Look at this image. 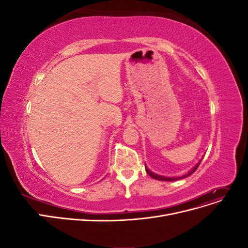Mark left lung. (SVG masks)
<instances>
[{
  "label": "left lung",
  "instance_id": "1",
  "mask_svg": "<svg viewBox=\"0 0 248 248\" xmlns=\"http://www.w3.org/2000/svg\"><path fill=\"white\" fill-rule=\"evenodd\" d=\"M202 161V160H201ZM201 161H199L196 166H194L188 172H187V174H185V175H183V176H181V177H164V176H159V175H157V174H155V172H153V171H151L150 170H148L147 169V167H146V164H145V169H146V171L148 172V175L149 176H151L153 179H156V180H159V181H176V180H180V179H183V178H186V177H188V176H190L191 174H193L194 171L197 170V169L199 168V166H200V163H201Z\"/></svg>",
  "mask_w": 248,
  "mask_h": 248
}]
</instances>
